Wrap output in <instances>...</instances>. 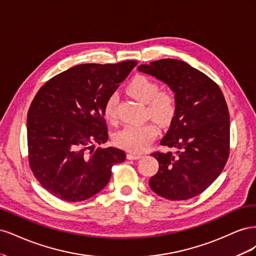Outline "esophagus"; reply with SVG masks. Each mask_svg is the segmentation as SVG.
Listing matches in <instances>:
<instances>
[{"label": "esophagus", "mask_w": 256, "mask_h": 256, "mask_svg": "<svg viewBox=\"0 0 256 256\" xmlns=\"http://www.w3.org/2000/svg\"><path fill=\"white\" fill-rule=\"evenodd\" d=\"M142 157V154H134V152H128L127 154V159L129 160H138Z\"/></svg>", "instance_id": "obj_1"}]
</instances>
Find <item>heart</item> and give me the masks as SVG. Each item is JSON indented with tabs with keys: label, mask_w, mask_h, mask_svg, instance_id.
Here are the masks:
<instances>
[{
	"label": "heart",
	"mask_w": 256,
	"mask_h": 256,
	"mask_svg": "<svg viewBox=\"0 0 256 256\" xmlns=\"http://www.w3.org/2000/svg\"><path fill=\"white\" fill-rule=\"evenodd\" d=\"M159 90V84L145 76H134L127 86V92L131 96L146 104L147 114L150 118L161 125H166L175 114L176 100L172 92ZM118 94L113 92L106 98L104 104V116L109 122H115L118 120ZM157 134L158 128L154 122L127 125L114 134V141L116 145L128 152H141L154 140Z\"/></svg>",
	"instance_id": "1"
}]
</instances>
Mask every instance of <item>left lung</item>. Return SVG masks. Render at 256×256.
I'll return each instance as SVG.
<instances>
[{"label": "left lung", "instance_id": "1", "mask_svg": "<svg viewBox=\"0 0 256 256\" xmlns=\"http://www.w3.org/2000/svg\"><path fill=\"white\" fill-rule=\"evenodd\" d=\"M138 70L173 90L176 111L160 144L177 150L154 152L159 170L150 180L158 196L173 200L194 198L218 177L230 154V114L220 88L180 60L164 58Z\"/></svg>", "mask_w": 256, "mask_h": 256}]
</instances>
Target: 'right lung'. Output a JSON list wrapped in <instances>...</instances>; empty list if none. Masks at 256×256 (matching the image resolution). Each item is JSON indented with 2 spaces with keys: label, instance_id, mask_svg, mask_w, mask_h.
Masks as SVG:
<instances>
[{
  "label": "right lung",
  "instance_id": "1",
  "mask_svg": "<svg viewBox=\"0 0 256 256\" xmlns=\"http://www.w3.org/2000/svg\"><path fill=\"white\" fill-rule=\"evenodd\" d=\"M81 64L53 76L40 88L28 112L30 166L51 194L80 202L102 191L111 168L126 159L124 150L94 144L108 140L104 116L106 98L136 66Z\"/></svg>",
  "mask_w": 256,
  "mask_h": 256
}]
</instances>
